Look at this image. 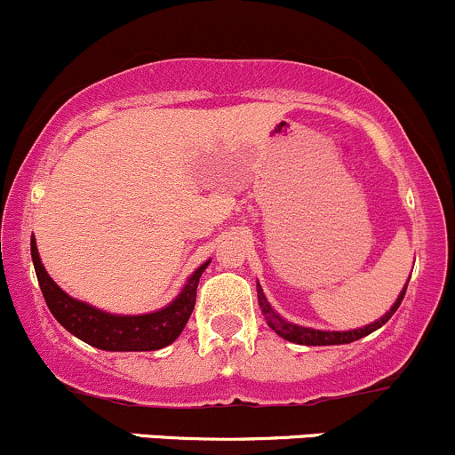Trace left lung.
Wrapping results in <instances>:
<instances>
[{"mask_svg":"<svg viewBox=\"0 0 455 455\" xmlns=\"http://www.w3.org/2000/svg\"><path fill=\"white\" fill-rule=\"evenodd\" d=\"M405 288H408V284L403 286L402 295L397 297V301L390 306V310L386 312L382 319H378L375 323L358 327V330H347V331L312 330V327H301V325L291 323V321L282 319V316L277 315V312L271 307V304L267 301V297H265V292H262L260 284H258V304H260V307H262V315H265L267 325L271 327L275 334H280L282 339L291 340V343H297V345H345V343H354V340H360L363 336H369L371 331L379 330V327H382L386 321H388L390 316L397 312V307H399V304H402V299L405 295Z\"/></svg>","mask_w":455,"mask_h":455,"instance_id":"left-lung-1","label":"left lung"}]
</instances>
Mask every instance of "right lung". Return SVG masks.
Instances as JSON below:
<instances>
[{"label": "right lung", "instance_id": "add662e5", "mask_svg": "<svg viewBox=\"0 0 455 455\" xmlns=\"http://www.w3.org/2000/svg\"><path fill=\"white\" fill-rule=\"evenodd\" d=\"M30 249L38 286H41L45 304L52 310V315L56 316L58 323L69 330L73 336L84 340V343L104 351H156L173 343L182 334L190 312H193L195 299H197L199 277L210 265L208 260L202 267L195 268L182 292L163 310L149 312V315L124 316L110 315V312L92 307L84 301H77L67 295L43 267L34 236L30 241Z\"/></svg>", "mask_w": 455, "mask_h": 455}]
</instances>
